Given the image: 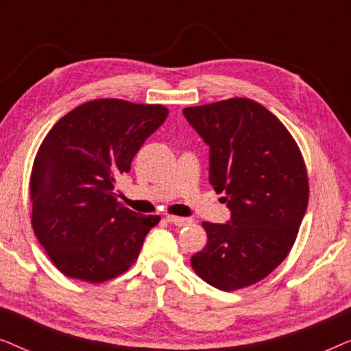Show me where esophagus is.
<instances>
[{
	"label": "esophagus",
	"instance_id": "1",
	"mask_svg": "<svg viewBox=\"0 0 351 351\" xmlns=\"http://www.w3.org/2000/svg\"><path fill=\"white\" fill-rule=\"evenodd\" d=\"M167 222L174 223L177 227H184V225L191 223V220L186 217H179V215H167Z\"/></svg>",
	"mask_w": 351,
	"mask_h": 351
}]
</instances>
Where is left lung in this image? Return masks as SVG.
I'll list each match as a JSON object with an SVG mask.
<instances>
[{"label": "left lung", "instance_id": "8db88e82", "mask_svg": "<svg viewBox=\"0 0 351 351\" xmlns=\"http://www.w3.org/2000/svg\"><path fill=\"white\" fill-rule=\"evenodd\" d=\"M184 114L209 145V182L232 210L228 223L203 222L208 244L191 267L220 291L256 285L287 257L308 204L300 148L256 100L233 97Z\"/></svg>", "mask_w": 351, "mask_h": 351}]
</instances>
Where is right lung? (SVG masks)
<instances>
[{
  "instance_id": "obj_1",
  "label": "right lung",
  "mask_w": 351,
  "mask_h": 351,
  "mask_svg": "<svg viewBox=\"0 0 351 351\" xmlns=\"http://www.w3.org/2000/svg\"><path fill=\"white\" fill-rule=\"evenodd\" d=\"M169 110L123 99L89 100L57 121L30 176L32 225L57 270L86 282L113 280L134 265L160 215L117 199V179Z\"/></svg>"
}]
</instances>
